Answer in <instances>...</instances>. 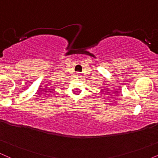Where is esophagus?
Listing matches in <instances>:
<instances>
[{"mask_svg": "<svg viewBox=\"0 0 158 158\" xmlns=\"http://www.w3.org/2000/svg\"><path fill=\"white\" fill-rule=\"evenodd\" d=\"M76 76H77V77H77V78H79V77H80V74H79V73H77V75H76Z\"/></svg>", "mask_w": 158, "mask_h": 158, "instance_id": "esophagus-1", "label": "esophagus"}]
</instances>
